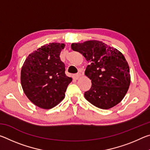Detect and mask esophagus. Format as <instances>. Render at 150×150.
<instances>
[{"label":"esophagus","instance_id":"obj_1","mask_svg":"<svg viewBox=\"0 0 150 150\" xmlns=\"http://www.w3.org/2000/svg\"><path fill=\"white\" fill-rule=\"evenodd\" d=\"M80 77H81L80 73H77V74H75L74 75V78L75 79H79Z\"/></svg>","mask_w":150,"mask_h":150}]
</instances>
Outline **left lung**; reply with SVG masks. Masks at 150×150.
I'll list each match as a JSON object with an SVG mask.
<instances>
[{
  "label": "left lung",
  "mask_w": 150,
  "mask_h": 150,
  "mask_svg": "<svg viewBox=\"0 0 150 150\" xmlns=\"http://www.w3.org/2000/svg\"><path fill=\"white\" fill-rule=\"evenodd\" d=\"M71 49L89 63L85 74L92 85L84 94L86 99L101 109H109L120 103L130 84L129 66L122 54L96 40L73 43Z\"/></svg>",
  "instance_id": "8db88e82"
}]
</instances>
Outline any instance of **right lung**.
I'll list each match as a JSON object with an SVG mask.
<instances>
[{"instance_id": "1", "label": "right lung", "mask_w": 150, "mask_h": 150, "mask_svg": "<svg viewBox=\"0 0 150 150\" xmlns=\"http://www.w3.org/2000/svg\"><path fill=\"white\" fill-rule=\"evenodd\" d=\"M65 45L52 43L30 54L21 70V85L25 95L35 105L50 109L65 98L72 79L65 75L59 55Z\"/></svg>"}]
</instances>
